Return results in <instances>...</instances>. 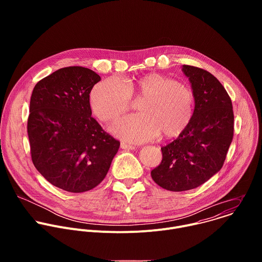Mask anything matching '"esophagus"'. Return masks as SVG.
Wrapping results in <instances>:
<instances>
[{
    "instance_id": "1",
    "label": "esophagus",
    "mask_w": 262,
    "mask_h": 262,
    "mask_svg": "<svg viewBox=\"0 0 262 262\" xmlns=\"http://www.w3.org/2000/svg\"><path fill=\"white\" fill-rule=\"evenodd\" d=\"M121 148L124 149V150H133V149H135L136 147L134 145H130V144H127V143H124V142H121Z\"/></svg>"
}]
</instances>
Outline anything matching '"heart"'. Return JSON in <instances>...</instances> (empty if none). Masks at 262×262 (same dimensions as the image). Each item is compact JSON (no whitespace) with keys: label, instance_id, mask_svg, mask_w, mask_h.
Instances as JSON below:
<instances>
[{"label":"heart","instance_id":"heart-1","mask_svg":"<svg viewBox=\"0 0 262 262\" xmlns=\"http://www.w3.org/2000/svg\"><path fill=\"white\" fill-rule=\"evenodd\" d=\"M132 98L141 100L140 114L129 115L112 127L121 139L142 143L156 138L180 135L191 122L195 107L193 90L163 74L152 72L124 84L118 78L97 83L90 92L93 114L103 122L116 120L132 106Z\"/></svg>","mask_w":262,"mask_h":262}]
</instances>
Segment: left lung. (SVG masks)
I'll return each instance as SVG.
<instances>
[{
	"label": "left lung",
	"instance_id": "left-lung-1",
	"mask_svg": "<svg viewBox=\"0 0 262 262\" xmlns=\"http://www.w3.org/2000/svg\"><path fill=\"white\" fill-rule=\"evenodd\" d=\"M195 94L191 122L179 137L163 146L161 164L151 177L161 188L183 192L198 188L221 170L234 130L231 98L205 69L183 65Z\"/></svg>",
	"mask_w": 262,
	"mask_h": 262
}]
</instances>
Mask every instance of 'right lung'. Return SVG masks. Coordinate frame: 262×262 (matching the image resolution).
<instances>
[{
  "label": "right lung",
  "instance_id": "right-lung-1",
  "mask_svg": "<svg viewBox=\"0 0 262 262\" xmlns=\"http://www.w3.org/2000/svg\"><path fill=\"white\" fill-rule=\"evenodd\" d=\"M100 77L89 68H61L37 83L30 100L31 159L53 185L83 193L105 177L120 142L91 117L90 92Z\"/></svg>",
  "mask_w": 262,
  "mask_h": 262
}]
</instances>
